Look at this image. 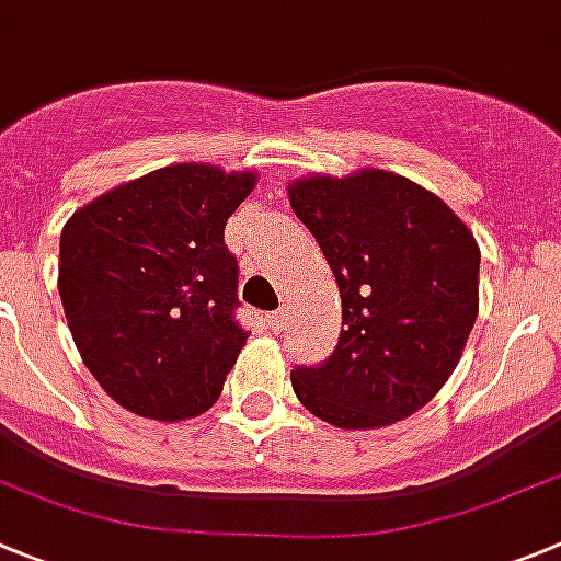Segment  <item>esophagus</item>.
<instances>
[{"instance_id": "34e87169", "label": "esophagus", "mask_w": 561, "mask_h": 561, "mask_svg": "<svg viewBox=\"0 0 561 561\" xmlns=\"http://www.w3.org/2000/svg\"><path fill=\"white\" fill-rule=\"evenodd\" d=\"M266 325H270L272 331H284V325H286L284 311H272V314H266Z\"/></svg>"}]
</instances>
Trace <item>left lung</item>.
<instances>
[{
    "label": "left lung",
    "instance_id": "1",
    "mask_svg": "<svg viewBox=\"0 0 561 561\" xmlns=\"http://www.w3.org/2000/svg\"><path fill=\"white\" fill-rule=\"evenodd\" d=\"M289 199L336 275L344 325L320 367L291 369L295 394L336 428L409 417L476 325L479 244L436 194L383 169L295 180Z\"/></svg>",
    "mask_w": 561,
    "mask_h": 561
}]
</instances>
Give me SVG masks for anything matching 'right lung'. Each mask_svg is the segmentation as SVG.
<instances>
[{
	"instance_id": "add662e5",
	"label": "right lung",
	"mask_w": 561,
	"mask_h": 561,
	"mask_svg": "<svg viewBox=\"0 0 561 561\" xmlns=\"http://www.w3.org/2000/svg\"><path fill=\"white\" fill-rule=\"evenodd\" d=\"M253 172L178 163L80 208L60 233L58 289L100 387L133 414L188 420L222 394L247 331L225 244Z\"/></svg>"
}]
</instances>
